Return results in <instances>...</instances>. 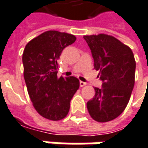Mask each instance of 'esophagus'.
<instances>
[{"label":"esophagus","instance_id":"1","mask_svg":"<svg viewBox=\"0 0 148 148\" xmlns=\"http://www.w3.org/2000/svg\"><path fill=\"white\" fill-rule=\"evenodd\" d=\"M85 85H87V82H82V81H80V87H84Z\"/></svg>","mask_w":148,"mask_h":148}]
</instances>
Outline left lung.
Instances as JSON below:
<instances>
[{
    "label": "left lung",
    "mask_w": 148,
    "mask_h": 148,
    "mask_svg": "<svg viewBox=\"0 0 148 148\" xmlns=\"http://www.w3.org/2000/svg\"><path fill=\"white\" fill-rule=\"evenodd\" d=\"M94 61L99 71L101 88L87 103L91 117L98 122L117 118L125 110L135 84L136 61L132 50L120 40L107 34L86 35Z\"/></svg>",
    "instance_id": "8db88e82"
}]
</instances>
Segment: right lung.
<instances>
[{
	"label": "right lung",
	"mask_w": 148,
	"mask_h": 148,
	"mask_svg": "<svg viewBox=\"0 0 148 148\" xmlns=\"http://www.w3.org/2000/svg\"><path fill=\"white\" fill-rule=\"evenodd\" d=\"M75 41L72 34L50 30L29 41L23 54V76L30 99L38 113L50 121L67 115L71 100L79 88L77 77H57L61 52Z\"/></svg>",
	"instance_id": "add662e5"
}]
</instances>
